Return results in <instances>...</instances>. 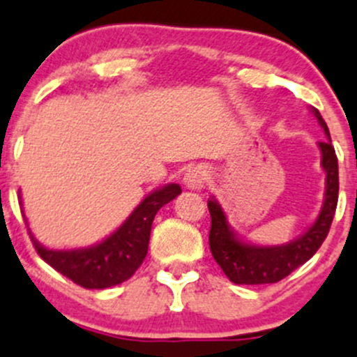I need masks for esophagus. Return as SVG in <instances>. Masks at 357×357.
<instances>
[{"label":"esophagus","instance_id":"esophagus-1","mask_svg":"<svg viewBox=\"0 0 357 357\" xmlns=\"http://www.w3.org/2000/svg\"><path fill=\"white\" fill-rule=\"evenodd\" d=\"M208 181V169L205 166H195L191 167L188 172L185 174V185L188 186L190 190H204L205 185Z\"/></svg>","mask_w":357,"mask_h":357}]
</instances>
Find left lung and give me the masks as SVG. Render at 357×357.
Wrapping results in <instances>:
<instances>
[{"label":"left lung","mask_w":357,"mask_h":357,"mask_svg":"<svg viewBox=\"0 0 357 357\" xmlns=\"http://www.w3.org/2000/svg\"><path fill=\"white\" fill-rule=\"evenodd\" d=\"M311 112L318 119L327 142H320L318 147L321 152V167L325 174V198L317 220L311 224L305 234L294 241L279 246L251 245L238 238L232 227L229 226L227 215L215 198L208 200V212L212 219L208 234V245L212 257L222 268V272L234 284H273L282 280L289 273L306 264L318 251L321 243L327 238L333 215H335L337 200H339V162L335 150L330 140L328 126L324 121L318 109L311 107Z\"/></svg>","instance_id":"obj_1"}]
</instances>
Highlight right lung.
Here are the masks:
<instances>
[{"label":"right lung","mask_w":357,"mask_h":357,"mask_svg":"<svg viewBox=\"0 0 357 357\" xmlns=\"http://www.w3.org/2000/svg\"><path fill=\"white\" fill-rule=\"evenodd\" d=\"M181 193L171 183L152 191L128 219L97 245L78 250H50L30 232L36 251L46 264L85 289H107L128 280L147 257L150 229L155 213Z\"/></svg>","instance_id":"obj_1"}]
</instances>
